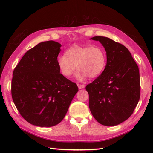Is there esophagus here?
<instances>
[{"instance_id": "1", "label": "esophagus", "mask_w": 153, "mask_h": 153, "mask_svg": "<svg viewBox=\"0 0 153 153\" xmlns=\"http://www.w3.org/2000/svg\"><path fill=\"white\" fill-rule=\"evenodd\" d=\"M78 88H79V89H84V88L85 87V85H82V84H77Z\"/></svg>"}]
</instances>
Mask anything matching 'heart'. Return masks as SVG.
Wrapping results in <instances>:
<instances>
[{
    "instance_id": "obj_1",
    "label": "heart",
    "mask_w": 153,
    "mask_h": 153,
    "mask_svg": "<svg viewBox=\"0 0 153 153\" xmlns=\"http://www.w3.org/2000/svg\"><path fill=\"white\" fill-rule=\"evenodd\" d=\"M105 63V53L98 46L73 47L66 50V55H59L57 59L59 70L66 77L72 75L76 66L75 77L80 81L84 80L87 76L94 78L99 75Z\"/></svg>"
}]
</instances>
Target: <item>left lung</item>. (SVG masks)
Segmentation results:
<instances>
[{
	"label": "left lung",
	"instance_id": "obj_1",
	"mask_svg": "<svg viewBox=\"0 0 153 153\" xmlns=\"http://www.w3.org/2000/svg\"><path fill=\"white\" fill-rule=\"evenodd\" d=\"M102 44L106 52L103 71L85 89L91 112L99 123L115 126L127 120L140 99L139 69L128 49L103 36L91 38Z\"/></svg>",
	"mask_w": 153,
	"mask_h": 153
}]
</instances>
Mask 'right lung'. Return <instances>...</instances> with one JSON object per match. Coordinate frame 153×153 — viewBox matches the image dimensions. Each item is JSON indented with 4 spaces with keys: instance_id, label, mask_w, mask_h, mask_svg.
<instances>
[{
    "instance_id": "obj_1",
    "label": "right lung",
    "mask_w": 153,
    "mask_h": 153,
    "mask_svg": "<svg viewBox=\"0 0 153 153\" xmlns=\"http://www.w3.org/2000/svg\"><path fill=\"white\" fill-rule=\"evenodd\" d=\"M61 45L41 42L25 53L13 71L11 95L20 115L40 127L59 124L78 91L75 83L64 76L57 64Z\"/></svg>"
}]
</instances>
